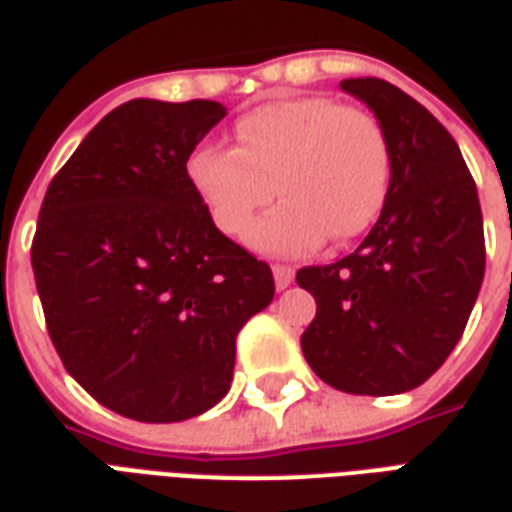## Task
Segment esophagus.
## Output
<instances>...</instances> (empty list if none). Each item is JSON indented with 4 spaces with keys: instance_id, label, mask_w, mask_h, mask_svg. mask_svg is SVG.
Listing matches in <instances>:
<instances>
[{
    "instance_id": "esophagus-1",
    "label": "esophagus",
    "mask_w": 512,
    "mask_h": 512,
    "mask_svg": "<svg viewBox=\"0 0 512 512\" xmlns=\"http://www.w3.org/2000/svg\"><path fill=\"white\" fill-rule=\"evenodd\" d=\"M272 275H275V286H278V289H289V286H292L294 270L289 264H275V267H272Z\"/></svg>"
}]
</instances>
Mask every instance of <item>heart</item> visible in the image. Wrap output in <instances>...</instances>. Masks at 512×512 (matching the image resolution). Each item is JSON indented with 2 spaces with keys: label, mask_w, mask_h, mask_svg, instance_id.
Wrapping results in <instances>:
<instances>
[{
  "label": "heart",
  "mask_w": 512,
  "mask_h": 512,
  "mask_svg": "<svg viewBox=\"0 0 512 512\" xmlns=\"http://www.w3.org/2000/svg\"><path fill=\"white\" fill-rule=\"evenodd\" d=\"M188 179L212 223L234 240L278 188L283 201L253 226L248 245L267 256H297L330 234L343 242L374 226L390 193L393 152L368 108L308 95L242 114L234 149H196Z\"/></svg>",
  "instance_id": "heart-1"
}]
</instances>
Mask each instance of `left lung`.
I'll return each mask as SVG.
<instances>
[{"mask_svg": "<svg viewBox=\"0 0 512 512\" xmlns=\"http://www.w3.org/2000/svg\"><path fill=\"white\" fill-rule=\"evenodd\" d=\"M390 138L393 179L360 248L297 283L316 300L302 333L313 374L352 395H398L439 371L486 272L475 179L445 125L382 78H346Z\"/></svg>", "mask_w": 512, "mask_h": 512, "instance_id": "8db88e82", "label": "left lung"}]
</instances>
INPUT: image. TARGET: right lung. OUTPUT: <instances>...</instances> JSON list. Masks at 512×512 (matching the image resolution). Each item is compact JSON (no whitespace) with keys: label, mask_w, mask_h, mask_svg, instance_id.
<instances>
[{"label":"right lung","mask_w":512,"mask_h":512,"mask_svg":"<svg viewBox=\"0 0 512 512\" xmlns=\"http://www.w3.org/2000/svg\"><path fill=\"white\" fill-rule=\"evenodd\" d=\"M226 108L128 100L51 179L32 240L48 335L95 401L179 423L229 393L237 333L275 294L270 264L231 242L188 179Z\"/></svg>","instance_id":"obj_1"}]
</instances>
